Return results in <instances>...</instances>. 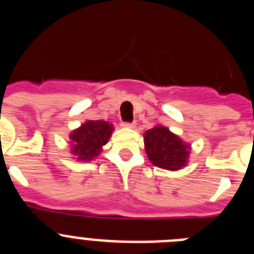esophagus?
<instances>
[{"label": "esophagus", "mask_w": 254, "mask_h": 254, "mask_svg": "<svg viewBox=\"0 0 254 254\" xmlns=\"http://www.w3.org/2000/svg\"><path fill=\"white\" fill-rule=\"evenodd\" d=\"M122 127H126V128H133L134 123H129V122H123Z\"/></svg>", "instance_id": "obj_1"}]
</instances>
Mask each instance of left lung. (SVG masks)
Here are the masks:
<instances>
[{
    "label": "left lung",
    "instance_id": "left-lung-1",
    "mask_svg": "<svg viewBox=\"0 0 254 254\" xmlns=\"http://www.w3.org/2000/svg\"><path fill=\"white\" fill-rule=\"evenodd\" d=\"M145 151L155 167L167 170H178L186 167L190 145L169 131L168 127L155 126L143 133Z\"/></svg>",
    "mask_w": 254,
    "mask_h": 254
}]
</instances>
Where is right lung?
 <instances>
[{
    "label": "right lung",
    "mask_w": 254,
    "mask_h": 254,
    "mask_svg": "<svg viewBox=\"0 0 254 254\" xmlns=\"http://www.w3.org/2000/svg\"><path fill=\"white\" fill-rule=\"evenodd\" d=\"M113 129V125L105 121H86L69 133L71 152L80 161L93 160L102 152Z\"/></svg>",
    "instance_id": "add662e5"
}]
</instances>
